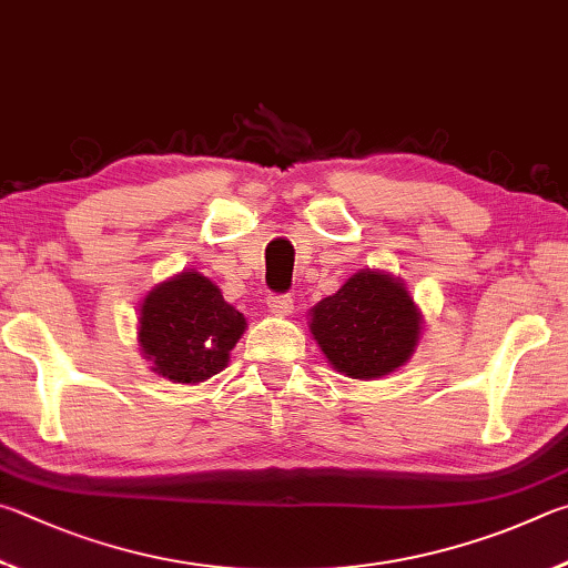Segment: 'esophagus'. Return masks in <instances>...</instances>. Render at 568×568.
<instances>
[{"instance_id": "obj_1", "label": "esophagus", "mask_w": 568, "mask_h": 568, "mask_svg": "<svg viewBox=\"0 0 568 568\" xmlns=\"http://www.w3.org/2000/svg\"><path fill=\"white\" fill-rule=\"evenodd\" d=\"M266 306H268V312L276 316H290L294 310V300L290 294H268Z\"/></svg>"}]
</instances>
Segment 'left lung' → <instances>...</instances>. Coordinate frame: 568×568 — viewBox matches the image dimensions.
I'll list each match as a JSON object with an SVG mask.
<instances>
[{
    "mask_svg": "<svg viewBox=\"0 0 568 568\" xmlns=\"http://www.w3.org/2000/svg\"><path fill=\"white\" fill-rule=\"evenodd\" d=\"M310 329L336 372L382 379L412 359L422 314L406 286L386 272L362 268L310 312Z\"/></svg>",
    "mask_w": 568,
    "mask_h": 568,
    "instance_id": "8db88e82",
    "label": "left lung"
}]
</instances>
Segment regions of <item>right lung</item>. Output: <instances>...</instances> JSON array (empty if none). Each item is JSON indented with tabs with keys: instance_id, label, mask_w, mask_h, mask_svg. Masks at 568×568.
Listing matches in <instances>:
<instances>
[{
	"instance_id": "add662e5",
	"label": "right lung",
	"mask_w": 568,
	"mask_h": 568,
	"mask_svg": "<svg viewBox=\"0 0 568 568\" xmlns=\"http://www.w3.org/2000/svg\"><path fill=\"white\" fill-rule=\"evenodd\" d=\"M244 329V314L199 272H182L154 286L139 310L144 359L174 384H199L222 372Z\"/></svg>"
}]
</instances>
